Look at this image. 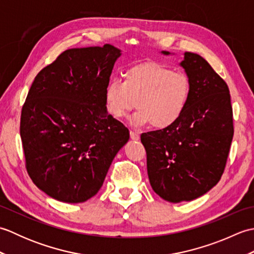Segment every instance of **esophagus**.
<instances>
[{"label":"esophagus","instance_id":"34e87169","mask_svg":"<svg viewBox=\"0 0 254 254\" xmlns=\"http://www.w3.org/2000/svg\"><path fill=\"white\" fill-rule=\"evenodd\" d=\"M130 137H131L132 139H134V141H138V139H139V134L131 130V131H130Z\"/></svg>","mask_w":254,"mask_h":254}]
</instances>
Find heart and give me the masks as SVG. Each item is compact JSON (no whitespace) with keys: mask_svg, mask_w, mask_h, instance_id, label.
<instances>
[{"mask_svg":"<svg viewBox=\"0 0 254 254\" xmlns=\"http://www.w3.org/2000/svg\"><path fill=\"white\" fill-rule=\"evenodd\" d=\"M191 97V80L157 62H146L127 69L123 82L111 80L105 89L106 110L121 119L137 107L133 117L137 126L152 123L164 130L174 126L186 112Z\"/></svg>","mask_w":254,"mask_h":254,"instance_id":"heart-1","label":"heart"}]
</instances>
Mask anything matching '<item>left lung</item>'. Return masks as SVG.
Listing matches in <instances>:
<instances>
[{
	"mask_svg": "<svg viewBox=\"0 0 254 254\" xmlns=\"http://www.w3.org/2000/svg\"><path fill=\"white\" fill-rule=\"evenodd\" d=\"M180 65L191 80L186 112L172 127L141 135L150 186L171 203L192 201L217 185L234 136L225 80L196 53L186 52Z\"/></svg>",
	"mask_w": 254,
	"mask_h": 254,
	"instance_id": "obj_1",
	"label": "left lung"
}]
</instances>
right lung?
<instances>
[{"mask_svg":"<svg viewBox=\"0 0 254 254\" xmlns=\"http://www.w3.org/2000/svg\"><path fill=\"white\" fill-rule=\"evenodd\" d=\"M120 56L111 45L68 49L31 84L20 117L26 169L58 201L93 197L128 141V130L105 105V89Z\"/></svg>","mask_w":254,"mask_h":254,"instance_id":"1","label":"right lung"}]
</instances>
